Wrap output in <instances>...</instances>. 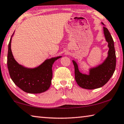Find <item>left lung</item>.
<instances>
[{"instance_id":"left-lung-1","label":"left lung","mask_w":124,"mask_h":124,"mask_svg":"<svg viewBox=\"0 0 124 124\" xmlns=\"http://www.w3.org/2000/svg\"><path fill=\"white\" fill-rule=\"evenodd\" d=\"M103 25L104 24L102 23ZM103 32L108 42L109 51L108 56L102 64L91 68L89 75L79 72L77 64L72 60L75 67V79L80 87L86 89H94L101 88L107 83L114 72L116 66V55L114 41L107 28L103 27Z\"/></svg>"}]
</instances>
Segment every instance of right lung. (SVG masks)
I'll return each mask as SVG.
<instances>
[{
  "mask_svg": "<svg viewBox=\"0 0 124 124\" xmlns=\"http://www.w3.org/2000/svg\"><path fill=\"white\" fill-rule=\"evenodd\" d=\"M8 46V68L10 77L21 89L30 94H39L48 89L52 78V65L58 59L52 58L46 60L42 64L34 69L27 68L19 65L14 58L11 49V39Z\"/></svg>",
  "mask_w": 124,
  "mask_h": 124,
  "instance_id": "add662e5",
  "label": "right lung"
}]
</instances>
